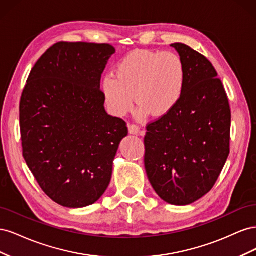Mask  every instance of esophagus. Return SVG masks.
I'll use <instances>...</instances> for the list:
<instances>
[{
  "mask_svg": "<svg viewBox=\"0 0 256 256\" xmlns=\"http://www.w3.org/2000/svg\"><path fill=\"white\" fill-rule=\"evenodd\" d=\"M128 130L130 134H140V127L134 125V124H130L128 126Z\"/></svg>",
  "mask_w": 256,
  "mask_h": 256,
  "instance_id": "1",
  "label": "esophagus"
}]
</instances>
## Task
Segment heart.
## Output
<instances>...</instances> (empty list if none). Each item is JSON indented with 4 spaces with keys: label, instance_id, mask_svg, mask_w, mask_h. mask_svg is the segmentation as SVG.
<instances>
[{
    "label": "heart",
    "instance_id": "1",
    "mask_svg": "<svg viewBox=\"0 0 256 256\" xmlns=\"http://www.w3.org/2000/svg\"><path fill=\"white\" fill-rule=\"evenodd\" d=\"M187 70L175 52L136 50L122 58L102 83L104 102L116 116H124L134 108L138 113L161 118L174 110L186 90Z\"/></svg>",
    "mask_w": 256,
    "mask_h": 256
}]
</instances>
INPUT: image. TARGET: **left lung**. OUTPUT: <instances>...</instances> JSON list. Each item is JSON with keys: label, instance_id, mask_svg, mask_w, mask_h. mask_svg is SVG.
<instances>
[{"label": "left lung", "instance_id": "8db88e82", "mask_svg": "<svg viewBox=\"0 0 256 256\" xmlns=\"http://www.w3.org/2000/svg\"><path fill=\"white\" fill-rule=\"evenodd\" d=\"M171 47L186 65V90L174 110L147 125L144 162L157 194L182 206L210 191L226 164L230 109L210 62L187 44Z\"/></svg>", "mask_w": 256, "mask_h": 256}]
</instances>
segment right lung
<instances>
[{
  "label": "right lung",
  "instance_id": "add662e5",
  "mask_svg": "<svg viewBox=\"0 0 256 256\" xmlns=\"http://www.w3.org/2000/svg\"><path fill=\"white\" fill-rule=\"evenodd\" d=\"M115 49L60 42L30 72L20 100L22 154L42 191L68 208L94 204L110 184L126 122L104 110L100 79Z\"/></svg>",
  "mask_w": 256,
  "mask_h": 256
}]
</instances>
